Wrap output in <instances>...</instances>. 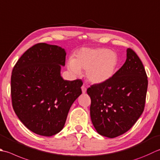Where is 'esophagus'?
I'll use <instances>...</instances> for the list:
<instances>
[{
    "label": "esophagus",
    "instance_id": "34e87169",
    "mask_svg": "<svg viewBox=\"0 0 160 160\" xmlns=\"http://www.w3.org/2000/svg\"><path fill=\"white\" fill-rule=\"evenodd\" d=\"M81 89H82V92L83 93H86V92H87V87H86L85 85H84V84H83V85L82 86V87H81Z\"/></svg>",
    "mask_w": 160,
    "mask_h": 160
}]
</instances>
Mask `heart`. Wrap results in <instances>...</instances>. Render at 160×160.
<instances>
[{"label": "heart", "mask_w": 160, "mask_h": 160, "mask_svg": "<svg viewBox=\"0 0 160 160\" xmlns=\"http://www.w3.org/2000/svg\"><path fill=\"white\" fill-rule=\"evenodd\" d=\"M118 58L117 53L108 48H83L79 50L73 59L68 61V68L78 74L85 70V76L90 82L96 84L108 80L114 73Z\"/></svg>", "instance_id": "obj_1"}]
</instances>
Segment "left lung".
Segmentation results:
<instances>
[{
    "instance_id": "8db88e82",
    "label": "left lung",
    "mask_w": 160,
    "mask_h": 160,
    "mask_svg": "<svg viewBox=\"0 0 160 160\" xmlns=\"http://www.w3.org/2000/svg\"><path fill=\"white\" fill-rule=\"evenodd\" d=\"M148 77L142 61L128 48L124 64L105 82L91 85L90 115L98 134L114 138L136 123L145 107Z\"/></svg>"
}]
</instances>
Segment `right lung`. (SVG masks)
<instances>
[{"label":"right lung","instance_id":"obj_1","mask_svg":"<svg viewBox=\"0 0 160 160\" xmlns=\"http://www.w3.org/2000/svg\"><path fill=\"white\" fill-rule=\"evenodd\" d=\"M65 59L61 47L39 43L22 55L12 70V107L24 126L39 135L60 132L71 106L82 93V80H64L60 76Z\"/></svg>","mask_w":160,"mask_h":160}]
</instances>
